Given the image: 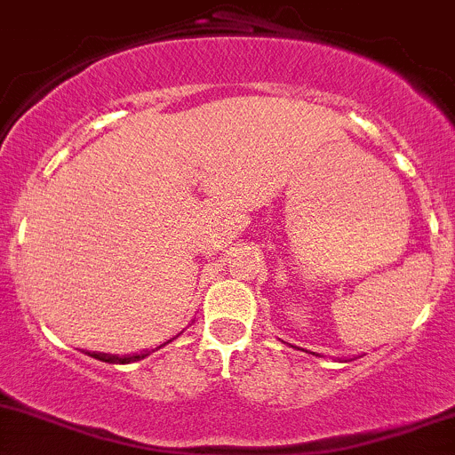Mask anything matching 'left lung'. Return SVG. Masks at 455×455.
<instances>
[{"instance_id": "left-lung-1", "label": "left lung", "mask_w": 455, "mask_h": 455, "mask_svg": "<svg viewBox=\"0 0 455 455\" xmlns=\"http://www.w3.org/2000/svg\"><path fill=\"white\" fill-rule=\"evenodd\" d=\"M313 355H315V353H313ZM317 357H320V355H317Z\"/></svg>"}]
</instances>
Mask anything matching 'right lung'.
<instances>
[{
    "mask_svg": "<svg viewBox=\"0 0 455 455\" xmlns=\"http://www.w3.org/2000/svg\"><path fill=\"white\" fill-rule=\"evenodd\" d=\"M172 339H175V337H172ZM172 339L164 341V344H159V346H157V348H151V350H144V353H133V355H107V353H85V355H89V357H93V359H98V362H105V363H131V362H140V359L148 357V355H151V353H156V350H159V348H162V346L171 344V341H172Z\"/></svg>",
    "mask_w": 455,
    "mask_h": 455,
    "instance_id": "obj_1",
    "label": "right lung"
}]
</instances>
